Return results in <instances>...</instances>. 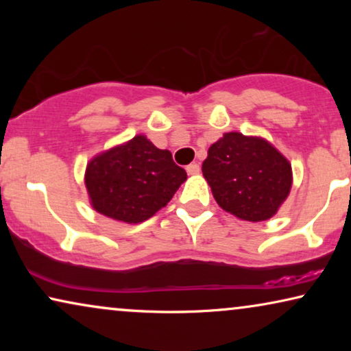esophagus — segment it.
I'll return each instance as SVG.
<instances>
[{
	"label": "esophagus",
	"mask_w": 351,
	"mask_h": 351,
	"mask_svg": "<svg viewBox=\"0 0 351 351\" xmlns=\"http://www.w3.org/2000/svg\"><path fill=\"white\" fill-rule=\"evenodd\" d=\"M199 171H201V167H199V165H196V162H193V165H189V166H186V172H189L190 176H196V174H199Z\"/></svg>",
	"instance_id": "obj_1"
}]
</instances>
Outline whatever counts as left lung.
I'll return each mask as SVG.
<instances>
[{
    "instance_id": "obj_1",
    "label": "left lung",
    "mask_w": 351,
    "mask_h": 351,
    "mask_svg": "<svg viewBox=\"0 0 351 351\" xmlns=\"http://www.w3.org/2000/svg\"><path fill=\"white\" fill-rule=\"evenodd\" d=\"M201 171L220 208L247 222L273 217L292 186L287 158L265 138L241 132L213 143Z\"/></svg>"
}]
</instances>
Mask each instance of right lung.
I'll return each mask as SVG.
<instances>
[{
	"label": "right lung",
	"mask_w": 351,
	"mask_h": 351,
	"mask_svg": "<svg viewBox=\"0 0 351 351\" xmlns=\"http://www.w3.org/2000/svg\"><path fill=\"white\" fill-rule=\"evenodd\" d=\"M186 172L143 134L95 155L86 166L89 203L99 214L141 223L169 203Z\"/></svg>",
	"instance_id": "obj_1"
}]
</instances>
